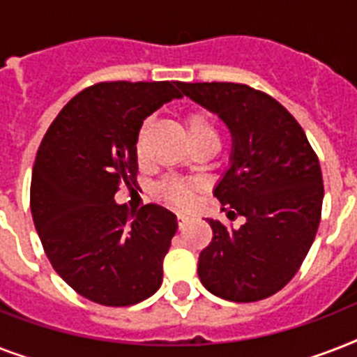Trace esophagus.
I'll return each mask as SVG.
<instances>
[{"label":"esophagus","instance_id":"esophagus-1","mask_svg":"<svg viewBox=\"0 0 357 357\" xmlns=\"http://www.w3.org/2000/svg\"><path fill=\"white\" fill-rule=\"evenodd\" d=\"M190 220L189 215H185V213H178V226L179 229H183L185 226H187V222Z\"/></svg>","mask_w":357,"mask_h":357}]
</instances>
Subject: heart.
<instances>
[{"label": "heart", "instance_id": "b5f03b06", "mask_svg": "<svg viewBox=\"0 0 357 357\" xmlns=\"http://www.w3.org/2000/svg\"><path fill=\"white\" fill-rule=\"evenodd\" d=\"M146 131H148V123H144L139 131V137H137V144H135V150H137V157L140 161L144 159V140H146ZM187 133H189L190 142H196V140L204 139H218L217 128H215V122L207 113H192L187 119ZM159 195L165 198L167 202L174 204V206L187 207L190 206L196 198V187L192 183H185V181H168V183H162L159 187Z\"/></svg>", "mask_w": 357, "mask_h": 357}]
</instances>
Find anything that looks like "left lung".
I'll use <instances>...</instances> for the list:
<instances>
[{"label":"left lung","instance_id":"obj_1","mask_svg":"<svg viewBox=\"0 0 357 357\" xmlns=\"http://www.w3.org/2000/svg\"><path fill=\"white\" fill-rule=\"evenodd\" d=\"M179 89L228 126L229 167L213 190L229 218H246L237 229L207 218L213 241L198 259L200 282L229 302L268 298L315 241L324 198L319 159L293 114L265 92L238 83Z\"/></svg>","mask_w":357,"mask_h":357}]
</instances>
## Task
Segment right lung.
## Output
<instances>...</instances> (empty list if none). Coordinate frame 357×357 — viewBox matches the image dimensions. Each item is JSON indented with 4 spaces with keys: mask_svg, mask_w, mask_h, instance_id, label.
Wrapping results in <instances>:
<instances>
[{
    "mask_svg": "<svg viewBox=\"0 0 357 357\" xmlns=\"http://www.w3.org/2000/svg\"><path fill=\"white\" fill-rule=\"evenodd\" d=\"M179 81L98 83L70 100L44 135L31 178V213L47 259L81 296L126 307L162 283L178 231L167 207L148 204L133 220L114 202L137 185V137L146 116L181 98Z\"/></svg>",
    "mask_w": 357,
    "mask_h": 357,
    "instance_id": "right-lung-1",
    "label": "right lung"
}]
</instances>
